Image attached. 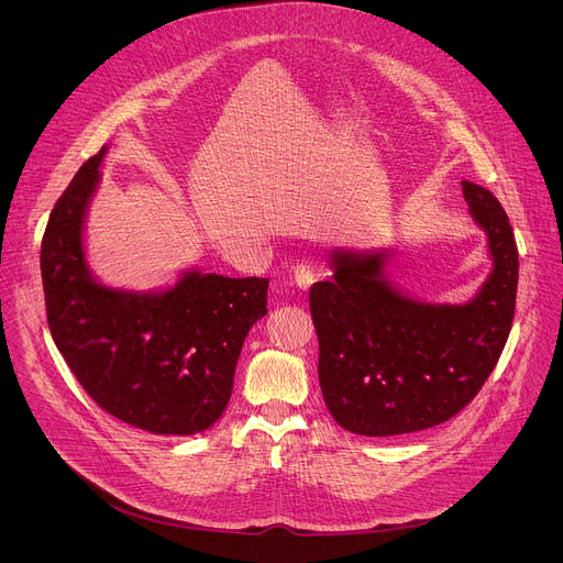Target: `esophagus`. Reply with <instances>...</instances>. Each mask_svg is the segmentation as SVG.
<instances>
[{
	"instance_id": "34e87169",
	"label": "esophagus",
	"mask_w": 563,
	"mask_h": 563,
	"mask_svg": "<svg viewBox=\"0 0 563 563\" xmlns=\"http://www.w3.org/2000/svg\"><path fill=\"white\" fill-rule=\"evenodd\" d=\"M313 280H316V269H313V265H309V263H298V265L294 267V283H296L300 289H307Z\"/></svg>"
}]
</instances>
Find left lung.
<instances>
[{"instance_id": "1", "label": "left lung", "mask_w": 563, "mask_h": 563, "mask_svg": "<svg viewBox=\"0 0 563 563\" xmlns=\"http://www.w3.org/2000/svg\"><path fill=\"white\" fill-rule=\"evenodd\" d=\"M488 231L495 269L465 305H428L391 289L383 254L336 252L334 278L309 289L318 380L334 421L365 437L434 428L459 415L493 374L515 318L519 252L501 202L463 180Z\"/></svg>"}]
</instances>
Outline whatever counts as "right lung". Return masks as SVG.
I'll use <instances>...</instances> for the list:
<instances>
[{
  "mask_svg": "<svg viewBox=\"0 0 563 563\" xmlns=\"http://www.w3.org/2000/svg\"><path fill=\"white\" fill-rule=\"evenodd\" d=\"M104 148L55 202L42 238L51 336L70 372L115 419L153 434H196L231 396L245 336L267 313V278L187 274L163 294L98 285L82 252L87 202Z\"/></svg>",
  "mask_w": 563,
  "mask_h": 563,
  "instance_id": "right-lung-1",
  "label": "right lung"
}]
</instances>
